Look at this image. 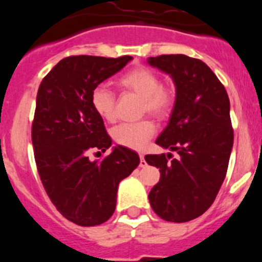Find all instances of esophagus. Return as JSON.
I'll return each mask as SVG.
<instances>
[{
    "instance_id": "obj_1",
    "label": "esophagus",
    "mask_w": 262,
    "mask_h": 262,
    "mask_svg": "<svg viewBox=\"0 0 262 262\" xmlns=\"http://www.w3.org/2000/svg\"><path fill=\"white\" fill-rule=\"evenodd\" d=\"M139 166H140V168H145V166H147V161H145L143 155H140V164H139Z\"/></svg>"
}]
</instances>
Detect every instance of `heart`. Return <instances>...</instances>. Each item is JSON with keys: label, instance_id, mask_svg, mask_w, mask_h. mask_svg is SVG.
<instances>
[{"label": "heart", "instance_id": "1", "mask_svg": "<svg viewBox=\"0 0 262 262\" xmlns=\"http://www.w3.org/2000/svg\"><path fill=\"white\" fill-rule=\"evenodd\" d=\"M117 84L122 89L142 97V113H149L157 119H164L172 111L174 103V92L172 88L161 85V78L156 72L145 67H135L120 76ZM90 102L97 114L102 119L114 120L115 97L106 85H98L93 89ZM155 124L144 119L136 123H123L113 129L115 143L131 149H143L154 136Z\"/></svg>", "mask_w": 262, "mask_h": 262}]
</instances>
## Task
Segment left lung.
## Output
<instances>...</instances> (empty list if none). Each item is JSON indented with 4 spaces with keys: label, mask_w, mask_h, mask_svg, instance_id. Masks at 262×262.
Returning <instances> with one entry per match:
<instances>
[{
    "label": "left lung",
    "mask_w": 262,
    "mask_h": 262,
    "mask_svg": "<svg viewBox=\"0 0 262 262\" xmlns=\"http://www.w3.org/2000/svg\"><path fill=\"white\" fill-rule=\"evenodd\" d=\"M154 68L172 77L176 101L168 126L156 144L178 154L147 155L160 169L149 203L161 219L184 223L201 216L216 198L233 145L230 99L214 72L186 55L148 57Z\"/></svg>",
    "instance_id": "obj_1"
}]
</instances>
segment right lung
Instances as JSON below:
<instances>
[{
    "instance_id": "obj_1",
    "label": "right lung",
    "mask_w": 262,
    "mask_h": 262,
    "mask_svg": "<svg viewBox=\"0 0 262 262\" xmlns=\"http://www.w3.org/2000/svg\"><path fill=\"white\" fill-rule=\"evenodd\" d=\"M131 56H69L40 82L31 138L36 168L51 202L68 221L92 227L114 214L119 182L139 165L135 151L111 148L102 161L92 149L107 151L111 138L90 96L96 86L124 68Z\"/></svg>"
}]
</instances>
